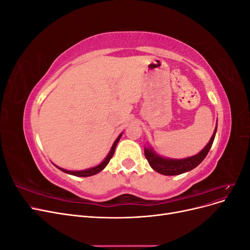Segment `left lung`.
Returning a JSON list of instances; mask_svg holds the SVG:
<instances>
[{"label": "left lung", "instance_id": "8db88e82", "mask_svg": "<svg viewBox=\"0 0 250 250\" xmlns=\"http://www.w3.org/2000/svg\"><path fill=\"white\" fill-rule=\"evenodd\" d=\"M216 131L217 127L215 128V131L213 135H211L208 145L198 154L194 156L183 158V160H171V158H165L156 154L152 148H145V156L149 165L151 166V168L154 171L163 174V175H178V174H183L197 167L204 158H206L211 145H213Z\"/></svg>", "mask_w": 250, "mask_h": 250}]
</instances>
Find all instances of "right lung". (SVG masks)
<instances>
[{
  "mask_svg": "<svg viewBox=\"0 0 250 250\" xmlns=\"http://www.w3.org/2000/svg\"><path fill=\"white\" fill-rule=\"evenodd\" d=\"M121 137H122V133H121V134L119 135L118 139L115 141V143H113V145H112V147H111V149H110V151H109V153L107 154L106 158H105V160H104L100 165L96 166V167H94V168H89V169L82 170V171H67V170H64V169H62V168H59V167H57V166H56V167H57L59 170H62V172L67 173V174H71V175H74V176L87 177V176L95 175V174L101 172V171H102V170H103V169H104L105 167H106V166L108 165V163H109V161H110V158L112 157L113 153H115V150H116V147H117V144H118V142L120 141Z\"/></svg>",
  "mask_w": 250,
  "mask_h": 250,
  "instance_id": "right-lung-1",
  "label": "right lung"
}]
</instances>
